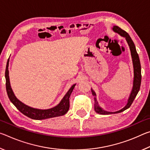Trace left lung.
Here are the masks:
<instances>
[{
  "instance_id": "8db88e82",
  "label": "left lung",
  "mask_w": 150,
  "mask_h": 150,
  "mask_svg": "<svg viewBox=\"0 0 150 150\" xmlns=\"http://www.w3.org/2000/svg\"><path fill=\"white\" fill-rule=\"evenodd\" d=\"M112 30L115 33H117L121 36L124 37L126 39L127 44H128L129 48L130 50V54L132 57V60L133 63V68H134V79H133V86L132 89L131 91V93L129 96V98L128 99V102L126 106H124L120 110L116 112H109L104 110L103 108H101L98 105V103L96 99V95L95 91L91 88V92H92V95L94 96V100H95V110L96 113L99 114V115H110V114H116L122 112L124 111L126 109L130 108L132 104L134 98H136L137 94L139 92V88H140L141 85V79H142V75H141V65L140 62H139V58L138 56V53L136 52V46L134 45L132 40L129 34L126 32L124 31L122 29H121L120 27L117 26H113Z\"/></svg>"
}]
</instances>
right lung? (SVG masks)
I'll return each instance as SVG.
<instances>
[{
	"label": "right lung",
	"mask_w": 150,
	"mask_h": 150,
	"mask_svg": "<svg viewBox=\"0 0 150 150\" xmlns=\"http://www.w3.org/2000/svg\"><path fill=\"white\" fill-rule=\"evenodd\" d=\"M8 65L9 58L7 61L6 71H5L7 95H8L10 100L11 101L12 103L16 106L20 112H21L22 114H24L28 117L34 119V120H44V119L57 117V116L64 115L67 112L69 108V97L76 84L73 85L70 87L69 91H67L62 100L60 101V103L54 107L49 109H39L33 108L25 105L24 103L18 99L16 96H15L13 91L11 88V83H10Z\"/></svg>",
	"instance_id": "right-lung-1"
}]
</instances>
